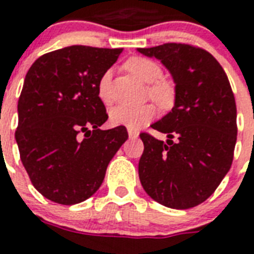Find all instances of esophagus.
I'll return each mask as SVG.
<instances>
[{"label": "esophagus", "mask_w": 254, "mask_h": 254, "mask_svg": "<svg viewBox=\"0 0 254 254\" xmlns=\"http://www.w3.org/2000/svg\"><path fill=\"white\" fill-rule=\"evenodd\" d=\"M127 134H129V138H137V137H138V131L127 129Z\"/></svg>", "instance_id": "1"}]
</instances>
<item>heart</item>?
Returning a JSON list of instances; mask_svg holds the SVG:
<instances>
[{"label":"heart","mask_w":254,"mask_h":254,"mask_svg":"<svg viewBox=\"0 0 254 254\" xmlns=\"http://www.w3.org/2000/svg\"><path fill=\"white\" fill-rule=\"evenodd\" d=\"M125 68L138 77L139 80L149 85V96L162 109H170L175 103L177 91L171 81L162 79V67L157 62L149 58L133 57L125 62ZM97 93L104 104H111L113 97L111 92V72L103 73L97 85ZM157 115V109L153 104H145L141 107L119 105L109 113V120L116 127H125L131 130H137L147 123H150Z\"/></svg>","instance_id":"b5f03b06"}]
</instances>
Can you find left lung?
<instances>
[{
	"instance_id": "obj_1",
	"label": "left lung",
	"mask_w": 254,
	"mask_h": 254,
	"mask_svg": "<svg viewBox=\"0 0 254 254\" xmlns=\"http://www.w3.org/2000/svg\"><path fill=\"white\" fill-rule=\"evenodd\" d=\"M157 58L173 76L171 112L151 125L166 142L141 133L138 175L159 204L187 209L208 199L231 169L236 145V103L219 62L205 50L183 43L137 49Z\"/></svg>"
}]
</instances>
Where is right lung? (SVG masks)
I'll list each match as a JSON object with an SVG mask.
<instances>
[{
  "label": "right lung",
  "mask_w": 254,
  "mask_h": 254,
  "mask_svg": "<svg viewBox=\"0 0 254 254\" xmlns=\"http://www.w3.org/2000/svg\"><path fill=\"white\" fill-rule=\"evenodd\" d=\"M121 53L69 46L38 58L26 73L15 141L30 181L50 200L91 197L127 139L125 127L100 129L108 115L97 85Z\"/></svg>",
  "instance_id": "1"
}]
</instances>
